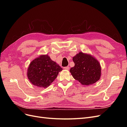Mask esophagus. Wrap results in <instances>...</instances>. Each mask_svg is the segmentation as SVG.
Masks as SVG:
<instances>
[{
    "label": "esophagus",
    "instance_id": "obj_1",
    "mask_svg": "<svg viewBox=\"0 0 127 127\" xmlns=\"http://www.w3.org/2000/svg\"><path fill=\"white\" fill-rule=\"evenodd\" d=\"M64 69L65 70H69V67L68 66H67V67H64Z\"/></svg>",
    "mask_w": 127,
    "mask_h": 127
}]
</instances>
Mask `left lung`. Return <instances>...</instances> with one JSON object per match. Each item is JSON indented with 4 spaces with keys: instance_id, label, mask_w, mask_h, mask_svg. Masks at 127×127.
<instances>
[{
    "instance_id": "1",
    "label": "left lung",
    "mask_w": 127,
    "mask_h": 127,
    "mask_svg": "<svg viewBox=\"0 0 127 127\" xmlns=\"http://www.w3.org/2000/svg\"><path fill=\"white\" fill-rule=\"evenodd\" d=\"M75 66L70 72L73 77L84 85H88L96 82L101 77V68L95 58L82 52L73 57Z\"/></svg>"
}]
</instances>
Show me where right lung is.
<instances>
[{
	"label": "right lung",
	"mask_w": 127,
	"mask_h": 127,
	"mask_svg": "<svg viewBox=\"0 0 127 127\" xmlns=\"http://www.w3.org/2000/svg\"><path fill=\"white\" fill-rule=\"evenodd\" d=\"M61 68L48 55H42L33 60L28 69V77L33 85L47 88L54 81Z\"/></svg>",
	"instance_id": "obj_1"
}]
</instances>
